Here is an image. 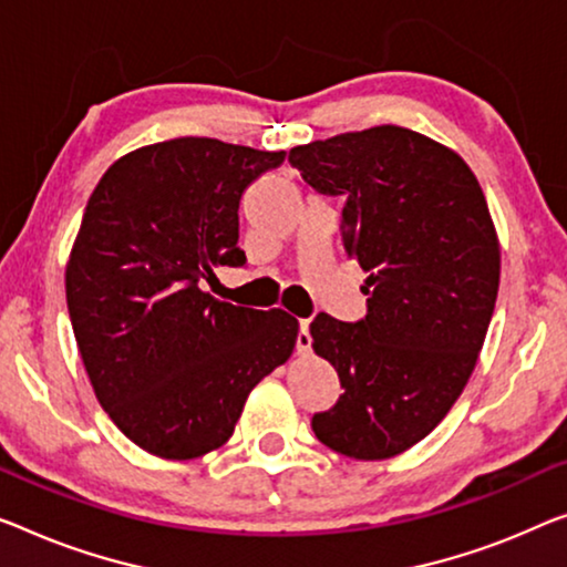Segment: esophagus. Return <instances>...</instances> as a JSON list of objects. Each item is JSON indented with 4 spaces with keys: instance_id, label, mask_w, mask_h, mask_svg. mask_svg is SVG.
I'll list each match as a JSON object with an SVG mask.
<instances>
[{
    "instance_id": "34e87169",
    "label": "esophagus",
    "mask_w": 567,
    "mask_h": 567,
    "mask_svg": "<svg viewBox=\"0 0 567 567\" xmlns=\"http://www.w3.org/2000/svg\"><path fill=\"white\" fill-rule=\"evenodd\" d=\"M310 343H312V338H310V320H300V331H298V353H308L310 351Z\"/></svg>"
}]
</instances>
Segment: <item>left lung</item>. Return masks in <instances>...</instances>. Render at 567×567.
<instances>
[{
  "mask_svg": "<svg viewBox=\"0 0 567 567\" xmlns=\"http://www.w3.org/2000/svg\"><path fill=\"white\" fill-rule=\"evenodd\" d=\"M302 181L343 203V249L369 275V312L310 323L343 394L312 433L357 461L394 458L433 433L476 369L502 247L484 190L458 152L382 124L290 150Z\"/></svg>",
  "mask_w": 567,
  "mask_h": 567,
  "instance_id": "left-lung-1",
  "label": "left lung"
}]
</instances>
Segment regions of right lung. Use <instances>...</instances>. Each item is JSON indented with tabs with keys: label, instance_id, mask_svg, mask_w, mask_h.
<instances>
[{
	"label": "right lung",
	"instance_id": "1",
	"mask_svg": "<svg viewBox=\"0 0 567 567\" xmlns=\"http://www.w3.org/2000/svg\"><path fill=\"white\" fill-rule=\"evenodd\" d=\"M285 152L210 137L155 142L101 175L65 265L83 367L106 415L157 458L190 461L234 435L249 392L292 357L298 318L218 300L241 267L239 198Z\"/></svg>",
	"mask_w": 567,
	"mask_h": 567
}]
</instances>
